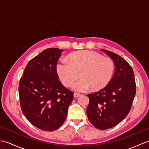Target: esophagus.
I'll list each match as a JSON object with an SVG mask.
<instances>
[{
  "instance_id": "esophagus-1",
  "label": "esophagus",
  "mask_w": 149,
  "mask_h": 149,
  "mask_svg": "<svg viewBox=\"0 0 149 149\" xmlns=\"http://www.w3.org/2000/svg\"><path fill=\"white\" fill-rule=\"evenodd\" d=\"M81 96V94H79V93H74V98H77V97H79V96Z\"/></svg>"
}]
</instances>
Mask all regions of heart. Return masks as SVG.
<instances>
[{
    "label": "heart",
    "instance_id": "b5f03b06",
    "mask_svg": "<svg viewBox=\"0 0 149 149\" xmlns=\"http://www.w3.org/2000/svg\"><path fill=\"white\" fill-rule=\"evenodd\" d=\"M56 68L65 86L71 84L80 75L82 78L74 82L71 88L75 91L83 92L90 88L98 90L106 86L112 78L114 63L110 58L95 51L84 50L69 55L68 61L60 60Z\"/></svg>",
    "mask_w": 149,
    "mask_h": 149
}]
</instances>
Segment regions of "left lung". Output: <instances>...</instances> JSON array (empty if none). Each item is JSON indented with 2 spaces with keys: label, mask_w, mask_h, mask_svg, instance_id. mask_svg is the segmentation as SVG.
Instances as JSON below:
<instances>
[{
  "label": "left lung",
  "mask_w": 149,
  "mask_h": 149,
  "mask_svg": "<svg viewBox=\"0 0 149 149\" xmlns=\"http://www.w3.org/2000/svg\"><path fill=\"white\" fill-rule=\"evenodd\" d=\"M102 51L113 60L115 72L104 88L88 95L87 116L96 128L107 130L117 125L128 114L136 94V84L133 69L124 58L111 51Z\"/></svg>",
  "instance_id": "left-lung-1"
}]
</instances>
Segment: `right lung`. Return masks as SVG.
<instances>
[{"mask_svg": "<svg viewBox=\"0 0 149 149\" xmlns=\"http://www.w3.org/2000/svg\"><path fill=\"white\" fill-rule=\"evenodd\" d=\"M63 50L48 48L27 64L19 85L22 110L33 126L44 131L59 128L66 119L73 92L59 81L56 64Z\"/></svg>", "mask_w": 149, "mask_h": 149, "instance_id": "obj_1", "label": "right lung"}]
</instances>
